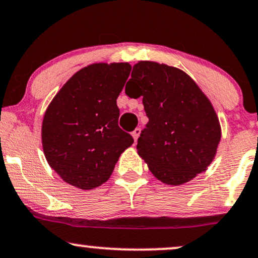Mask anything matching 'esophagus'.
Instances as JSON below:
<instances>
[{
    "label": "esophagus",
    "instance_id": "1",
    "mask_svg": "<svg viewBox=\"0 0 258 258\" xmlns=\"http://www.w3.org/2000/svg\"><path fill=\"white\" fill-rule=\"evenodd\" d=\"M139 136H141V128H139V127H137V128L133 130V132H132V137H133V139H135V142H137V139L139 138Z\"/></svg>",
    "mask_w": 258,
    "mask_h": 258
}]
</instances>
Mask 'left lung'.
I'll use <instances>...</instances> for the list:
<instances>
[{
  "label": "left lung",
  "instance_id": "8db88e82",
  "mask_svg": "<svg viewBox=\"0 0 258 258\" xmlns=\"http://www.w3.org/2000/svg\"><path fill=\"white\" fill-rule=\"evenodd\" d=\"M128 97H143L149 122L137 151L157 179L181 185L212 163L221 128L212 103L178 68L141 61L126 84Z\"/></svg>",
  "mask_w": 258,
  "mask_h": 258
}]
</instances>
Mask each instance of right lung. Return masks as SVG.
I'll use <instances>...</instances> for the list:
<instances>
[{
	"mask_svg": "<svg viewBox=\"0 0 258 258\" xmlns=\"http://www.w3.org/2000/svg\"><path fill=\"white\" fill-rule=\"evenodd\" d=\"M131 66L95 63L62 86L45 111L42 143L45 159L68 184L90 190L109 179L120 155L133 144L117 125L116 98Z\"/></svg>",
	"mask_w": 258,
	"mask_h": 258,
	"instance_id": "right-lung-1",
	"label": "right lung"
}]
</instances>
